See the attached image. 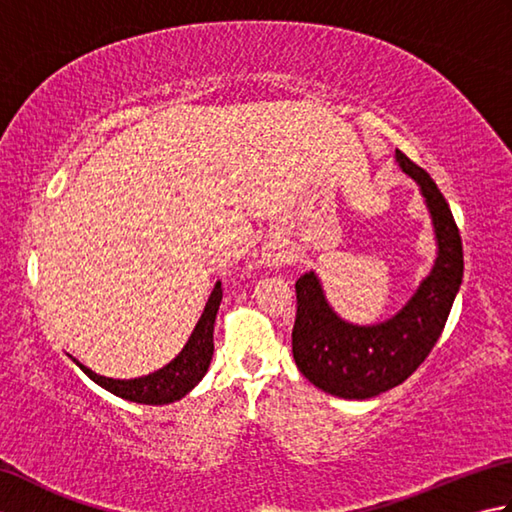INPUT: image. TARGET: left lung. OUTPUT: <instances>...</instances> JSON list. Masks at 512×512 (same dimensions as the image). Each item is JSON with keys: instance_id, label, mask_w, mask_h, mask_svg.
I'll return each instance as SVG.
<instances>
[{"instance_id": "8db88e82", "label": "left lung", "mask_w": 512, "mask_h": 512, "mask_svg": "<svg viewBox=\"0 0 512 512\" xmlns=\"http://www.w3.org/2000/svg\"><path fill=\"white\" fill-rule=\"evenodd\" d=\"M398 167L418 182L431 215L438 255L431 273L394 317L376 325H354L336 314L319 277L301 275L292 356L299 372L325 394L365 400L396 387L416 372L440 339L458 295L464 257L458 224L436 182L396 149Z\"/></svg>"}]
</instances>
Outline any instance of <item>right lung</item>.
<instances>
[{"label": "right lung", "mask_w": 512, "mask_h": 512, "mask_svg": "<svg viewBox=\"0 0 512 512\" xmlns=\"http://www.w3.org/2000/svg\"><path fill=\"white\" fill-rule=\"evenodd\" d=\"M222 301V284L217 281L209 301H206L204 312L200 321L195 323V330L191 332L187 345L182 347V352L154 374L129 378V380H116L94 374L90 367L81 365L76 358L72 361L79 365L85 374H88L96 385L110 391V394L140 402V405H169L184 398L189 391L204 378L206 369L211 365L213 358V325L217 310H220Z\"/></svg>", "instance_id": "1"}]
</instances>
